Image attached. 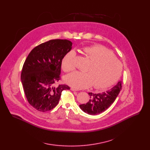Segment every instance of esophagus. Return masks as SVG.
<instances>
[{
    "instance_id": "1",
    "label": "esophagus",
    "mask_w": 150,
    "mask_h": 150,
    "mask_svg": "<svg viewBox=\"0 0 150 150\" xmlns=\"http://www.w3.org/2000/svg\"><path fill=\"white\" fill-rule=\"evenodd\" d=\"M71 90L72 91H78V90H77V89H76V88H74V87H71Z\"/></svg>"
}]
</instances>
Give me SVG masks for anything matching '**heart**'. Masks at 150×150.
Listing matches in <instances>:
<instances>
[{
    "mask_svg": "<svg viewBox=\"0 0 150 150\" xmlns=\"http://www.w3.org/2000/svg\"><path fill=\"white\" fill-rule=\"evenodd\" d=\"M84 54L92 63L87 72H75L65 78L66 82L78 89L87 88L92 85L97 90L106 89L119 79L122 72V64L113 54L101 45L86 46L83 49ZM76 52L72 50L62 59V68L66 72L74 71L76 68Z\"/></svg>",
    "mask_w": 150,
    "mask_h": 150,
    "instance_id": "b5f03b06",
    "label": "heart"
}]
</instances>
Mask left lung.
Wrapping results in <instances>:
<instances>
[{"label": "left lung", "mask_w": 150, "mask_h": 150, "mask_svg": "<svg viewBox=\"0 0 150 150\" xmlns=\"http://www.w3.org/2000/svg\"><path fill=\"white\" fill-rule=\"evenodd\" d=\"M122 89V81L110 90L102 93L94 94L89 93V101L86 104L79 105L80 108L85 113L91 115H98L108 109L116 100Z\"/></svg>", "instance_id": "8db88e82"}]
</instances>
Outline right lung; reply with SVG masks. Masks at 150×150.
I'll use <instances>...</instances> for the list:
<instances>
[{"label":"right lung","instance_id":"obj_1","mask_svg":"<svg viewBox=\"0 0 150 150\" xmlns=\"http://www.w3.org/2000/svg\"><path fill=\"white\" fill-rule=\"evenodd\" d=\"M67 39L50 40L34 47L28 55L21 72V81L29 104L45 112L57 105L62 91L70 90L65 84L54 86L60 80L63 57L72 49Z\"/></svg>","mask_w":150,"mask_h":150}]
</instances>
